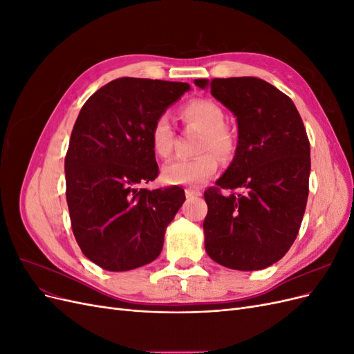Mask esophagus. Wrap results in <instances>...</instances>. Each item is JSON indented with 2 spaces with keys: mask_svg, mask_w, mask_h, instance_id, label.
<instances>
[{
  "mask_svg": "<svg viewBox=\"0 0 354 354\" xmlns=\"http://www.w3.org/2000/svg\"><path fill=\"white\" fill-rule=\"evenodd\" d=\"M185 192H186V196L187 198H195V196H201L202 195L201 192L196 190V189H186Z\"/></svg>",
  "mask_w": 354,
  "mask_h": 354,
  "instance_id": "esophagus-1",
  "label": "esophagus"
}]
</instances>
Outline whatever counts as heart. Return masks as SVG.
<instances>
[{
	"instance_id": "heart-1",
	"label": "heart",
	"mask_w": 354,
	"mask_h": 354,
	"mask_svg": "<svg viewBox=\"0 0 354 354\" xmlns=\"http://www.w3.org/2000/svg\"><path fill=\"white\" fill-rule=\"evenodd\" d=\"M181 118L202 131L198 152H203L192 159H174L162 168V180L168 185L199 186L217 173L218 159L229 160L236 142L226 127V115L212 100H192L180 111ZM152 151L159 158H168L173 152L174 130L167 115H159L152 124L151 134Z\"/></svg>"
}]
</instances>
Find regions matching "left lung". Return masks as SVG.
Returning <instances> with one entry per match:
<instances>
[{
  "label": "left lung",
  "mask_w": 354,
  "mask_h": 354,
  "mask_svg": "<svg viewBox=\"0 0 354 354\" xmlns=\"http://www.w3.org/2000/svg\"><path fill=\"white\" fill-rule=\"evenodd\" d=\"M233 112L238 146L224 174L203 196L205 250L233 270H261L294 243L308 196L310 143L294 102L254 77L195 80ZM220 188L236 189L224 197Z\"/></svg>",
  "instance_id": "left-lung-1"
}]
</instances>
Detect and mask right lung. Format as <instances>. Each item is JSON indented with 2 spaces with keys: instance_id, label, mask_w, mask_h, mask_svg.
Returning a JSON list of instances; mask_svg holds the SVG:
<instances>
[{
  "instance_id": "1",
  "label": "right lung",
  "mask_w": 354,
  "mask_h": 354,
  "mask_svg": "<svg viewBox=\"0 0 354 354\" xmlns=\"http://www.w3.org/2000/svg\"><path fill=\"white\" fill-rule=\"evenodd\" d=\"M189 90L186 82L118 78L77 118L65 158L71 224L82 254L104 270H133L162 251L185 190L140 185L158 177L153 121Z\"/></svg>"
}]
</instances>
